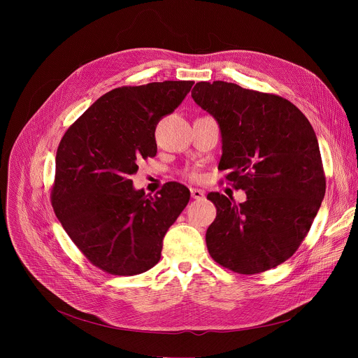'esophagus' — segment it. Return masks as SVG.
<instances>
[{
    "label": "esophagus",
    "instance_id": "esophagus-1",
    "mask_svg": "<svg viewBox=\"0 0 358 358\" xmlns=\"http://www.w3.org/2000/svg\"><path fill=\"white\" fill-rule=\"evenodd\" d=\"M189 191H191V196H192L194 199H202L203 195H206V194H203L202 189H198V188H191Z\"/></svg>",
    "mask_w": 358,
    "mask_h": 358
}]
</instances>
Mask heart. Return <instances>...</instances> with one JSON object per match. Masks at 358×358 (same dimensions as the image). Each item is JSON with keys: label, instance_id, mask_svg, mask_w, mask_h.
<instances>
[{"label": "heart", "instance_id": "obj_1", "mask_svg": "<svg viewBox=\"0 0 358 358\" xmlns=\"http://www.w3.org/2000/svg\"><path fill=\"white\" fill-rule=\"evenodd\" d=\"M187 176H188L189 178H192V180H194V178H196V173H195V171H188V173H187Z\"/></svg>", "mask_w": 358, "mask_h": 358}]
</instances>
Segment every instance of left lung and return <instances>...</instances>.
Masks as SVG:
<instances>
[{"label": "left lung", "mask_w": 358, "mask_h": 358, "mask_svg": "<svg viewBox=\"0 0 358 358\" xmlns=\"http://www.w3.org/2000/svg\"><path fill=\"white\" fill-rule=\"evenodd\" d=\"M191 96L220 124L221 170L246 201L210 192L217 218L206 234L211 258L241 275L269 271L297 250L326 192L316 133L289 100L222 80Z\"/></svg>", "instance_id": "1"}]
</instances>
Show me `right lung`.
Instances as JSON below:
<instances>
[{"instance_id":"1","label":"right lung","mask_w":358,"mask_h":358,"mask_svg":"<svg viewBox=\"0 0 358 358\" xmlns=\"http://www.w3.org/2000/svg\"><path fill=\"white\" fill-rule=\"evenodd\" d=\"M192 80L116 87L66 130L50 201L64 229L93 264L133 276L155 266L163 238L187 207L189 191L167 182L159 195L134 189L137 163L156 156V127L191 90Z\"/></svg>"}]
</instances>
